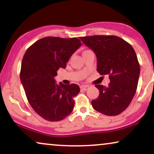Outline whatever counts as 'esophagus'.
<instances>
[{"instance_id":"esophagus-1","label":"esophagus","mask_w":154,"mask_h":154,"mask_svg":"<svg viewBox=\"0 0 154 154\" xmlns=\"http://www.w3.org/2000/svg\"><path fill=\"white\" fill-rule=\"evenodd\" d=\"M80 89L82 90H84V91H87V90L89 89V86H87V85H81L80 86Z\"/></svg>"}]
</instances>
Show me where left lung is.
Wrapping results in <instances>:
<instances>
[{
  "label": "left lung",
  "instance_id": "left-lung-1",
  "mask_svg": "<svg viewBox=\"0 0 154 154\" xmlns=\"http://www.w3.org/2000/svg\"><path fill=\"white\" fill-rule=\"evenodd\" d=\"M79 38L95 53L98 72L108 75L110 81L108 87L95 85L99 95L91 105L106 116H118L128 107L136 93L140 73L136 53L128 42L116 36Z\"/></svg>",
  "mask_w": 154,
  "mask_h": 154
}]
</instances>
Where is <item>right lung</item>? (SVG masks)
Listing matches in <instances>:
<instances>
[{"instance_id":"1","label":"right lung","mask_w":154,"mask_h":154,"mask_svg":"<svg viewBox=\"0 0 154 154\" xmlns=\"http://www.w3.org/2000/svg\"><path fill=\"white\" fill-rule=\"evenodd\" d=\"M82 46L77 38L47 36L33 44L22 59L20 79L30 106L50 122L60 121L72 111L73 98L80 89L75 84H57L54 77L65 68L72 55Z\"/></svg>"}]
</instances>
